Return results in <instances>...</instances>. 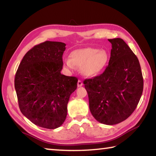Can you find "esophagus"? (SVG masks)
<instances>
[{
  "label": "esophagus",
  "mask_w": 156,
  "mask_h": 156,
  "mask_svg": "<svg viewBox=\"0 0 156 156\" xmlns=\"http://www.w3.org/2000/svg\"><path fill=\"white\" fill-rule=\"evenodd\" d=\"M83 82H82L80 80H79L78 81V87H80L83 86Z\"/></svg>",
  "instance_id": "obj_1"
}]
</instances>
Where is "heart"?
Listing matches in <instances>:
<instances>
[{"instance_id":"1","label":"heart","mask_w":156,"mask_h":156,"mask_svg":"<svg viewBox=\"0 0 156 156\" xmlns=\"http://www.w3.org/2000/svg\"><path fill=\"white\" fill-rule=\"evenodd\" d=\"M70 60H65L67 68L73 69L75 66L80 68L86 77H94L102 72L109 61V53L105 49L92 47L78 49L70 54Z\"/></svg>"}]
</instances>
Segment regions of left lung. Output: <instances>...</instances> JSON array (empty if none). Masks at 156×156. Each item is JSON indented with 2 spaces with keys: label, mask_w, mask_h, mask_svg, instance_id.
<instances>
[{
  "label": "left lung",
  "mask_w": 156,
  "mask_h": 156,
  "mask_svg": "<svg viewBox=\"0 0 156 156\" xmlns=\"http://www.w3.org/2000/svg\"><path fill=\"white\" fill-rule=\"evenodd\" d=\"M112 43L109 65L100 76L84 80L89 109L99 122L116 125L134 112L143 91V78L138 58L122 39Z\"/></svg>",
  "instance_id": "left-lung-1"
}]
</instances>
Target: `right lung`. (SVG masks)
<instances>
[{
	"label": "right lung",
	"instance_id": "add662e5",
	"mask_svg": "<svg viewBox=\"0 0 156 156\" xmlns=\"http://www.w3.org/2000/svg\"><path fill=\"white\" fill-rule=\"evenodd\" d=\"M66 44L45 41L34 46L21 60L14 86L20 112L41 127L54 129L65 122L77 78L61 73Z\"/></svg>",
	"mask_w": 156,
	"mask_h": 156
}]
</instances>
